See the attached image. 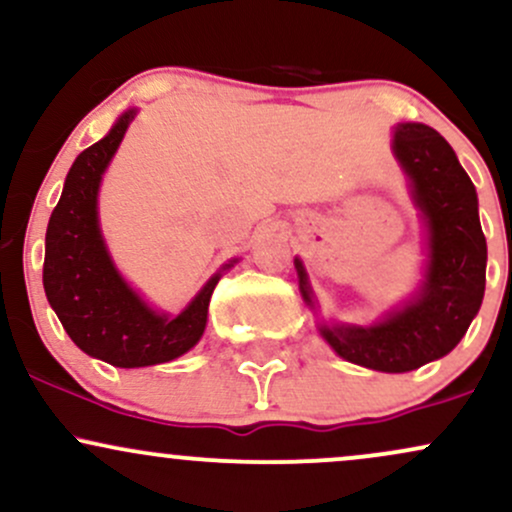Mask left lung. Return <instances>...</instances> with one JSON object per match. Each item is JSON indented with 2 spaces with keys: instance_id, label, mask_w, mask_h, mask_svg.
Returning a JSON list of instances; mask_svg holds the SVG:
<instances>
[{
  "instance_id": "8db88e82",
  "label": "left lung",
  "mask_w": 512,
  "mask_h": 512,
  "mask_svg": "<svg viewBox=\"0 0 512 512\" xmlns=\"http://www.w3.org/2000/svg\"><path fill=\"white\" fill-rule=\"evenodd\" d=\"M392 154L426 228L424 279L414 296L373 325L317 322L334 354L380 373H409L450 354L477 317L486 289L479 199L452 146L433 127L399 122ZM303 301L317 310L303 262L293 260Z\"/></svg>"
}]
</instances>
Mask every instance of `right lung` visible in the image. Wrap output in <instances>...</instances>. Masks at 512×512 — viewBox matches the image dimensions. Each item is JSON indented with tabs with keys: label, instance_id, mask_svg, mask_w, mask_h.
<instances>
[{
	"label": "right lung",
	"instance_id": "1",
	"mask_svg": "<svg viewBox=\"0 0 512 512\" xmlns=\"http://www.w3.org/2000/svg\"><path fill=\"white\" fill-rule=\"evenodd\" d=\"M137 108L76 156L45 233L43 286L62 327L81 351L117 368L168 363L195 346L207 327L216 272L178 315L158 313L117 272L98 221V190Z\"/></svg>",
	"mask_w": 512,
	"mask_h": 512
}]
</instances>
